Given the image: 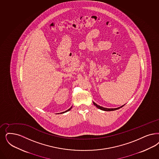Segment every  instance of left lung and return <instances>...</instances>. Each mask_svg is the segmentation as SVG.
<instances>
[{"label":"left lung","mask_w":159,"mask_h":159,"mask_svg":"<svg viewBox=\"0 0 159 159\" xmlns=\"http://www.w3.org/2000/svg\"><path fill=\"white\" fill-rule=\"evenodd\" d=\"M93 104L94 106H96L98 109L100 110H104V111H114V110H116L119 109H120L121 107H122L123 106H121L120 107H118V108H115V109H109V108H105V107H102V106H99V105H98V104H96V103H95L94 102H93Z\"/></svg>","instance_id":"left-lung-1"}]
</instances>
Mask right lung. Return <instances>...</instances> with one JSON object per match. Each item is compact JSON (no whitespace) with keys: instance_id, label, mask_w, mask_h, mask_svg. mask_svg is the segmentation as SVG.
<instances>
[{"instance_id":"obj_1","label":"right lung","mask_w":159,"mask_h":159,"mask_svg":"<svg viewBox=\"0 0 159 159\" xmlns=\"http://www.w3.org/2000/svg\"><path fill=\"white\" fill-rule=\"evenodd\" d=\"M71 107H72V106H71V107L70 108V109H69L67 110H66L65 111H64V112H62V113H65V112H67V111H69L71 109Z\"/></svg>"}]
</instances>
